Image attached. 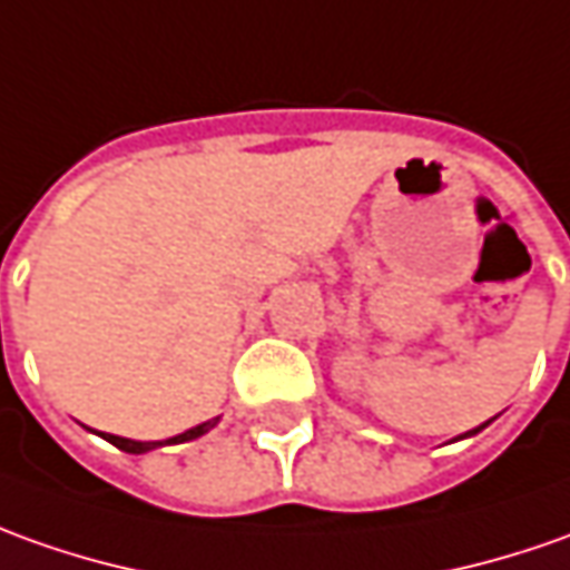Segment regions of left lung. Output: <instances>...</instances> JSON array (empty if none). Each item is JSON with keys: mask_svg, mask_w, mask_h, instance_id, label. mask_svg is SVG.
<instances>
[{"mask_svg": "<svg viewBox=\"0 0 570 570\" xmlns=\"http://www.w3.org/2000/svg\"><path fill=\"white\" fill-rule=\"evenodd\" d=\"M480 428H483V424H480ZM480 428H478V431H480ZM478 431H468V433H478Z\"/></svg>", "mask_w": 570, "mask_h": 570, "instance_id": "1", "label": "left lung"}]
</instances>
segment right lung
I'll use <instances>...</instances> for the list:
<instances>
[{"label": "right lung", "mask_w": 570, "mask_h": 570, "mask_svg": "<svg viewBox=\"0 0 570 570\" xmlns=\"http://www.w3.org/2000/svg\"><path fill=\"white\" fill-rule=\"evenodd\" d=\"M218 424V417H212V421H205V424H199V428H193V431L180 433V436H171V440H165V443H187V440H196V436H203V433H208L212 428ZM111 446L124 449V452H130V455H142V452H149V449L161 446V443H137V440H124V436H111V433H102Z\"/></svg>", "instance_id": "1"}]
</instances>
